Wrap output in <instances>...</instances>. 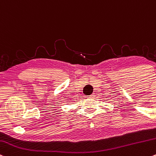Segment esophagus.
Segmentation results:
<instances>
[{
  "instance_id": "34e87169",
  "label": "esophagus",
  "mask_w": 156,
  "mask_h": 156,
  "mask_svg": "<svg viewBox=\"0 0 156 156\" xmlns=\"http://www.w3.org/2000/svg\"><path fill=\"white\" fill-rule=\"evenodd\" d=\"M87 98H94V95H93V94H92V95H90V96H88Z\"/></svg>"
}]
</instances>
